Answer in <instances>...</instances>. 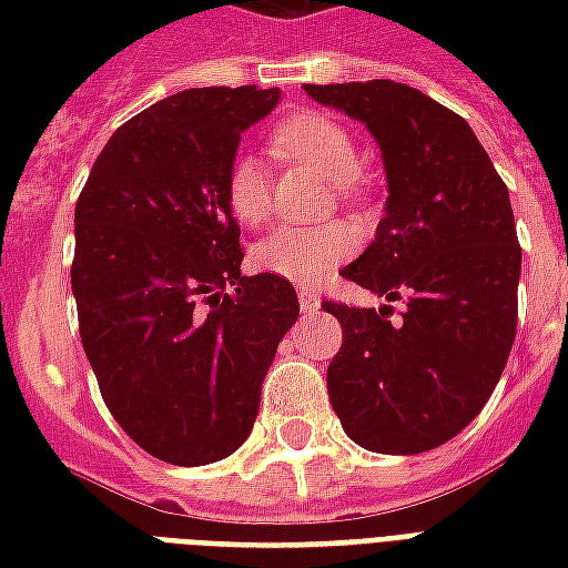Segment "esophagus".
<instances>
[{
  "instance_id": "34e87169",
  "label": "esophagus",
  "mask_w": 568,
  "mask_h": 568,
  "mask_svg": "<svg viewBox=\"0 0 568 568\" xmlns=\"http://www.w3.org/2000/svg\"><path fill=\"white\" fill-rule=\"evenodd\" d=\"M297 304H301L304 313H316L320 310V295L310 292V288H297Z\"/></svg>"
}]
</instances>
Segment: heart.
<instances>
[{
	"label": "heart",
	"mask_w": 568,
	"mask_h": 568,
	"mask_svg": "<svg viewBox=\"0 0 568 568\" xmlns=\"http://www.w3.org/2000/svg\"><path fill=\"white\" fill-rule=\"evenodd\" d=\"M273 149L295 161L316 166L332 179L337 194H353V175L358 173V149L349 130L325 112H301L285 118L273 130ZM224 203L236 222L258 227L271 215V185L258 158L236 154L224 170ZM358 246L356 231L346 222H325L316 227H276L252 248V264L295 285L322 283Z\"/></svg>",
	"instance_id": "heart-1"
}]
</instances>
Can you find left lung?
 <instances>
[{
    "label": "left lung",
    "mask_w": 568,
    "mask_h": 568,
    "mask_svg": "<svg viewBox=\"0 0 568 568\" xmlns=\"http://www.w3.org/2000/svg\"><path fill=\"white\" fill-rule=\"evenodd\" d=\"M362 121L389 182L377 236L341 276L393 307L325 301L344 328L328 365L341 426L374 453H423L459 435L496 389L514 334L520 243L508 187L468 121L398 81L304 84Z\"/></svg>",
    "instance_id": "1"
}]
</instances>
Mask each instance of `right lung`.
Segmentation results:
<instances>
[{
    "instance_id": "1",
    "label": "right lung",
    "mask_w": 568,
    "mask_h": 568,
    "mask_svg": "<svg viewBox=\"0 0 568 568\" xmlns=\"http://www.w3.org/2000/svg\"><path fill=\"white\" fill-rule=\"evenodd\" d=\"M280 91L191 88L112 133L75 203L72 295L105 407L154 459L219 463L248 438L297 322L288 280L243 276L224 170Z\"/></svg>"
}]
</instances>
